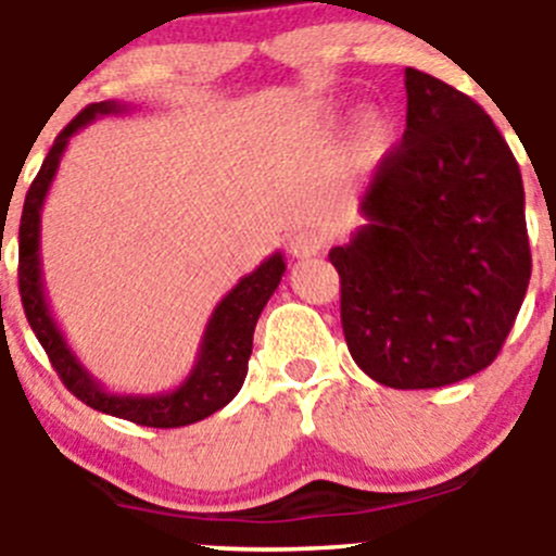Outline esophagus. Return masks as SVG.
I'll return each mask as SVG.
<instances>
[{
    "instance_id": "1",
    "label": "esophagus",
    "mask_w": 556,
    "mask_h": 556,
    "mask_svg": "<svg viewBox=\"0 0 556 556\" xmlns=\"http://www.w3.org/2000/svg\"><path fill=\"white\" fill-rule=\"evenodd\" d=\"M290 255L304 261V257H314L319 255V250L325 247V237L319 231H312V228H301L290 237Z\"/></svg>"
}]
</instances>
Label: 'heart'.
Listing matches in <instances>:
<instances>
[{
	"label": "heart",
	"mask_w": 556,
	"mask_h": 556,
	"mask_svg": "<svg viewBox=\"0 0 556 556\" xmlns=\"http://www.w3.org/2000/svg\"><path fill=\"white\" fill-rule=\"evenodd\" d=\"M384 137H387V121L382 112L377 110L363 112L361 121H357V142H361L363 148H374V144L382 142Z\"/></svg>",
	"instance_id": "heart-1"
}]
</instances>
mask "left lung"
Returning <instances> with one entry per match:
<instances>
[{
    "instance_id": "obj_1",
    "label": "left lung",
    "mask_w": 556,
    "mask_h": 556,
    "mask_svg": "<svg viewBox=\"0 0 556 556\" xmlns=\"http://www.w3.org/2000/svg\"><path fill=\"white\" fill-rule=\"evenodd\" d=\"M406 131L330 250L341 328L374 382L430 390L484 371L514 328L532 257L514 153L470 97L406 70Z\"/></svg>"
}]
</instances>
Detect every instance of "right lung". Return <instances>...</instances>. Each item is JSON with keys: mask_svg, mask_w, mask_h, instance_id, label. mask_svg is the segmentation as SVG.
<instances>
[{"mask_svg": "<svg viewBox=\"0 0 556 556\" xmlns=\"http://www.w3.org/2000/svg\"><path fill=\"white\" fill-rule=\"evenodd\" d=\"M123 112H128V106L121 102L88 104L55 137L53 148L45 155L42 169L26 193L18 228L21 301H24L26 319H29L39 344L48 352L55 374L72 395L80 397L86 406L97 408V412L144 425V428H182V425H193L220 412L242 390L247 361L252 355V333H255L263 306L279 288V279L285 274V257L282 252H274L255 271L239 279L237 288L215 306L210 323H206L199 355L182 384L169 392H153V395H123V392L104 390V384L70 350L64 333L50 314L48 299H45L42 257H39V220H42V204L48 199L50 182L59 172L70 137H75L83 126L93 123L97 117L123 115Z\"/></svg>", "mask_w": 556, "mask_h": 556, "instance_id": "obj_1", "label": "right lung"}]
</instances>
